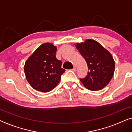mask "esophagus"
<instances>
[{
  "mask_svg": "<svg viewBox=\"0 0 132 132\" xmlns=\"http://www.w3.org/2000/svg\"><path fill=\"white\" fill-rule=\"evenodd\" d=\"M72 70L73 71H76V67H75V66H73V69H72Z\"/></svg>",
  "mask_w": 132,
  "mask_h": 132,
  "instance_id": "obj_1",
  "label": "esophagus"
}]
</instances>
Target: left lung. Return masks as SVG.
Wrapping results in <instances>:
<instances>
[{"label":"left lung","instance_id":"left-lung-1","mask_svg":"<svg viewBox=\"0 0 132 132\" xmlns=\"http://www.w3.org/2000/svg\"><path fill=\"white\" fill-rule=\"evenodd\" d=\"M75 46L88 66L86 77L80 78L90 90H99L109 84L115 71V61L111 54L95 40L87 39Z\"/></svg>","mask_w":132,"mask_h":132}]
</instances>
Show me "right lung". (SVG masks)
Returning a JSON list of instances; mask_svg holds the SVG:
<instances>
[{"instance_id":"obj_1","label":"right lung","mask_w":132,"mask_h":132,"mask_svg":"<svg viewBox=\"0 0 132 132\" xmlns=\"http://www.w3.org/2000/svg\"><path fill=\"white\" fill-rule=\"evenodd\" d=\"M57 47L45 43L40 46L24 64L26 80L35 90L48 92L57 86L65 69L55 57Z\"/></svg>"}]
</instances>
